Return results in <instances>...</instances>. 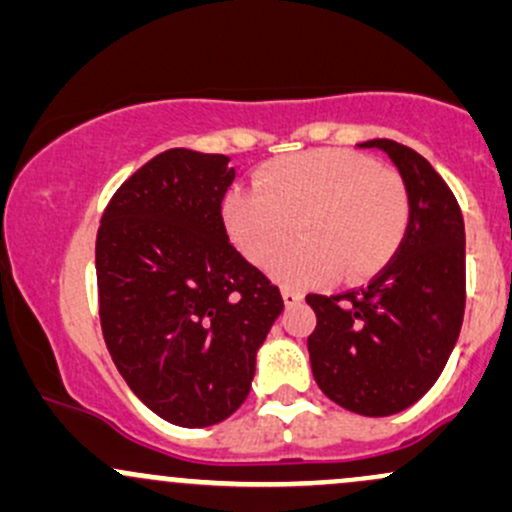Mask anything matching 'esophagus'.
Wrapping results in <instances>:
<instances>
[{"instance_id": "obj_1", "label": "esophagus", "mask_w": 512, "mask_h": 512, "mask_svg": "<svg viewBox=\"0 0 512 512\" xmlns=\"http://www.w3.org/2000/svg\"><path fill=\"white\" fill-rule=\"evenodd\" d=\"M283 300H285V305L293 307V305H298V302L305 300V293H300V290L288 288V285H285V288H283Z\"/></svg>"}]
</instances>
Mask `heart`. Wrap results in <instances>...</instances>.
I'll use <instances>...</instances> for the list:
<instances>
[{
    "label": "heart",
    "mask_w": 512,
    "mask_h": 512,
    "mask_svg": "<svg viewBox=\"0 0 512 512\" xmlns=\"http://www.w3.org/2000/svg\"><path fill=\"white\" fill-rule=\"evenodd\" d=\"M224 227L239 251L266 266L295 236L302 241L273 266L290 285L332 273L361 280L386 268L410 227V192L395 170L342 148H315L268 163L256 190H232Z\"/></svg>",
    "instance_id": "heart-1"
}]
</instances>
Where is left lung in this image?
<instances>
[{"label": "left lung", "mask_w": 512, "mask_h": 512, "mask_svg": "<svg viewBox=\"0 0 512 512\" xmlns=\"http://www.w3.org/2000/svg\"><path fill=\"white\" fill-rule=\"evenodd\" d=\"M410 192V227L398 254L361 288L307 295L317 315L307 337L312 376L327 398L366 417L410 408L447 366L466 307V234L442 175L410 146L373 139Z\"/></svg>", "instance_id": "1"}]
</instances>
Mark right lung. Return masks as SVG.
Here are the masks:
<instances>
[{"label": "right lung", "instance_id": "right-lung-1", "mask_svg": "<svg viewBox=\"0 0 512 512\" xmlns=\"http://www.w3.org/2000/svg\"><path fill=\"white\" fill-rule=\"evenodd\" d=\"M222 153L170 148L126 178L97 229L100 322L136 398L180 427L244 403L256 351L283 312L278 285L229 241Z\"/></svg>", "mask_w": 512, "mask_h": 512}]
</instances>
